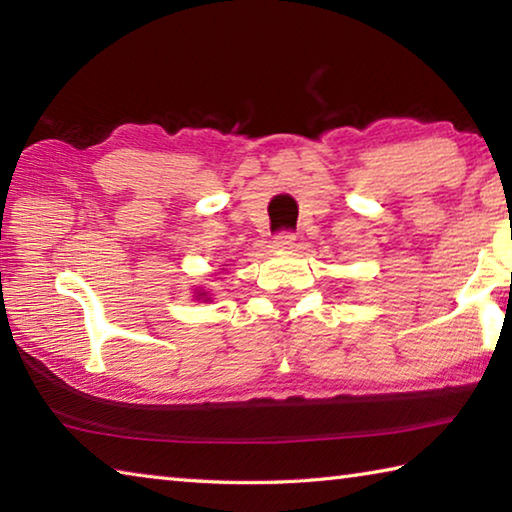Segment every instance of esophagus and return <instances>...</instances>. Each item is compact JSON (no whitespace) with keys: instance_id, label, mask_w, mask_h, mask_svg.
Segmentation results:
<instances>
[{"instance_id":"obj_1","label":"esophagus","mask_w":512,"mask_h":512,"mask_svg":"<svg viewBox=\"0 0 512 512\" xmlns=\"http://www.w3.org/2000/svg\"><path fill=\"white\" fill-rule=\"evenodd\" d=\"M293 244H296V232L280 230V232H277V235H275L273 248H277V250H289V248H293Z\"/></svg>"}]
</instances>
